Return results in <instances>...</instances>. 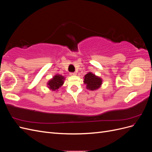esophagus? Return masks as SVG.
Wrapping results in <instances>:
<instances>
[{"mask_svg": "<svg viewBox=\"0 0 152 152\" xmlns=\"http://www.w3.org/2000/svg\"><path fill=\"white\" fill-rule=\"evenodd\" d=\"M70 75H75L76 73L75 72H70Z\"/></svg>", "mask_w": 152, "mask_h": 152, "instance_id": "esophagus-1", "label": "esophagus"}]
</instances>
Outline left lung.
<instances>
[{
    "label": "left lung",
    "mask_w": 152,
    "mask_h": 152,
    "mask_svg": "<svg viewBox=\"0 0 152 152\" xmlns=\"http://www.w3.org/2000/svg\"><path fill=\"white\" fill-rule=\"evenodd\" d=\"M84 82L87 85V88L91 91L98 89L102 83V79L92 73H88L84 76Z\"/></svg>",
    "instance_id": "1"
}]
</instances>
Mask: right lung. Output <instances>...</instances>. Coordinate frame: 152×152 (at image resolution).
<instances>
[{
    "label": "right lung",
    "instance_id": "add662e5",
    "mask_svg": "<svg viewBox=\"0 0 152 152\" xmlns=\"http://www.w3.org/2000/svg\"><path fill=\"white\" fill-rule=\"evenodd\" d=\"M63 80L64 77L63 76L59 75H55L53 78V79H51L49 82L48 87L53 91L57 90L63 85L64 82Z\"/></svg>",
    "mask_w": 152,
    "mask_h": 152
}]
</instances>
